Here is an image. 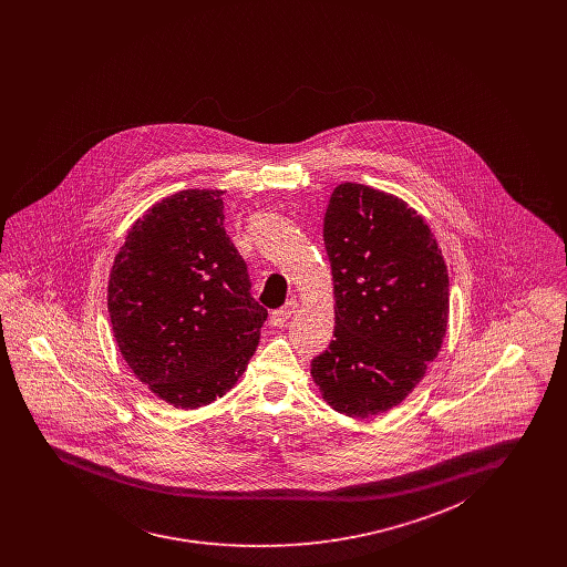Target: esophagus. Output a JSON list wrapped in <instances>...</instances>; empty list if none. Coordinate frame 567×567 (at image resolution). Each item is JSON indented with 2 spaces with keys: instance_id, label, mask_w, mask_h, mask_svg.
Masks as SVG:
<instances>
[{
  "instance_id": "obj_1",
  "label": "esophagus",
  "mask_w": 567,
  "mask_h": 567,
  "mask_svg": "<svg viewBox=\"0 0 567 567\" xmlns=\"http://www.w3.org/2000/svg\"><path fill=\"white\" fill-rule=\"evenodd\" d=\"M299 306V301L297 299H289L282 308L275 309L272 311V316H270V322L275 324V327H285L287 322H289V318H291L292 313H295V309Z\"/></svg>"
}]
</instances>
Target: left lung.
Wrapping results in <instances>:
<instances>
[{
  "label": "left lung",
  "instance_id": "8db88e82",
  "mask_svg": "<svg viewBox=\"0 0 567 567\" xmlns=\"http://www.w3.org/2000/svg\"><path fill=\"white\" fill-rule=\"evenodd\" d=\"M334 341L311 361L332 410L389 412L436 360L449 322V275L426 220L396 195L341 183L324 216Z\"/></svg>",
  "mask_w": 567,
  "mask_h": 567
}]
</instances>
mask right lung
<instances>
[{
  "label": "right lung",
  "instance_id": "obj_1",
  "mask_svg": "<svg viewBox=\"0 0 567 567\" xmlns=\"http://www.w3.org/2000/svg\"><path fill=\"white\" fill-rule=\"evenodd\" d=\"M224 190L164 197L131 226L107 280V311L133 374L176 410L230 391L268 311L224 230Z\"/></svg>",
  "mask_w": 567,
  "mask_h": 567
}]
</instances>
